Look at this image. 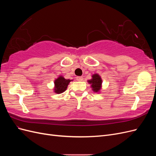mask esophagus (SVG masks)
<instances>
[{"label": "esophagus", "mask_w": 156, "mask_h": 156, "mask_svg": "<svg viewBox=\"0 0 156 156\" xmlns=\"http://www.w3.org/2000/svg\"><path fill=\"white\" fill-rule=\"evenodd\" d=\"M76 79H77V81H81L83 80V77H77Z\"/></svg>", "instance_id": "34e87169"}]
</instances>
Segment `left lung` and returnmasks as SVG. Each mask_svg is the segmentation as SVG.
<instances>
[{
	"mask_svg": "<svg viewBox=\"0 0 156 156\" xmlns=\"http://www.w3.org/2000/svg\"><path fill=\"white\" fill-rule=\"evenodd\" d=\"M90 84L92 90L96 93H100L102 88V79L98 73H94L92 75V79L87 81Z\"/></svg>",
	"mask_w": 156,
	"mask_h": 156,
	"instance_id": "8db88e82",
	"label": "left lung"
}]
</instances>
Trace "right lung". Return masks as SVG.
<instances>
[{"instance_id": "add662e5", "label": "right lung", "mask_w": 156, "mask_h": 156, "mask_svg": "<svg viewBox=\"0 0 156 156\" xmlns=\"http://www.w3.org/2000/svg\"><path fill=\"white\" fill-rule=\"evenodd\" d=\"M73 80L66 79L62 75H59L54 81V92L56 94H62L66 90L68 84Z\"/></svg>"}]
</instances>
